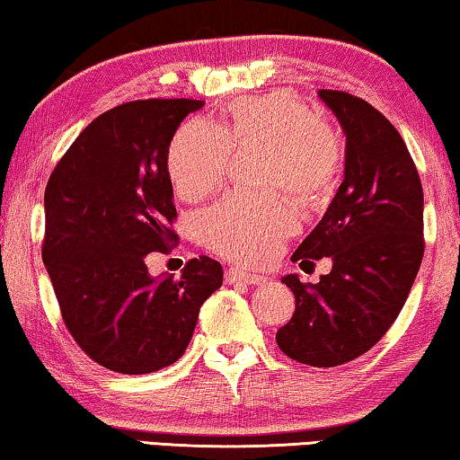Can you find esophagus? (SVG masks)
I'll return each mask as SVG.
<instances>
[{
  "label": "esophagus",
  "mask_w": 460,
  "mask_h": 460,
  "mask_svg": "<svg viewBox=\"0 0 460 460\" xmlns=\"http://www.w3.org/2000/svg\"><path fill=\"white\" fill-rule=\"evenodd\" d=\"M226 281H230V284H234V281H243V284H249V286H263L267 278H263V275H259V273L228 270L226 271Z\"/></svg>",
  "instance_id": "obj_1"
}]
</instances>
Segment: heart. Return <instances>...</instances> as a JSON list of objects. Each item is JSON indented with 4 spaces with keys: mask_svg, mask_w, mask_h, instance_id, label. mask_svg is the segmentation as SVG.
Instances as JSON below:
<instances>
[{
    "mask_svg": "<svg viewBox=\"0 0 460 460\" xmlns=\"http://www.w3.org/2000/svg\"><path fill=\"white\" fill-rule=\"evenodd\" d=\"M263 147L265 182L292 190L304 203H319L343 171V146L319 115L288 92L238 98L224 127L189 121L174 133L166 168L174 190L189 201L222 185L232 152ZM296 203L281 190L232 193L199 217L203 243L236 263L259 265L298 230Z\"/></svg>",
    "mask_w": 460,
    "mask_h": 460,
    "instance_id": "obj_1",
    "label": "heart"
}]
</instances>
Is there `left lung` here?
Segmentation results:
<instances>
[{"label": "left lung", "mask_w": 460, "mask_h": 460, "mask_svg": "<svg viewBox=\"0 0 460 460\" xmlns=\"http://www.w3.org/2000/svg\"><path fill=\"white\" fill-rule=\"evenodd\" d=\"M345 131V179L292 261L333 259L319 284L286 275L296 310L279 327L288 358L333 368L372 349L405 304L423 257V190L393 123L359 96L321 90Z\"/></svg>", "instance_id": "obj_1"}]
</instances>
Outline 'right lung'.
Masks as SVG:
<instances>
[{
  "label": "right lung",
  "instance_id": "1",
  "mask_svg": "<svg viewBox=\"0 0 460 460\" xmlns=\"http://www.w3.org/2000/svg\"><path fill=\"white\" fill-rule=\"evenodd\" d=\"M203 101L147 98L96 117L63 154L45 189L42 261L63 323L82 351L119 374L174 364L222 265L201 254L181 278L154 279L150 252L179 244L166 156Z\"/></svg>",
  "mask_w": 460,
  "mask_h": 460
}]
</instances>
